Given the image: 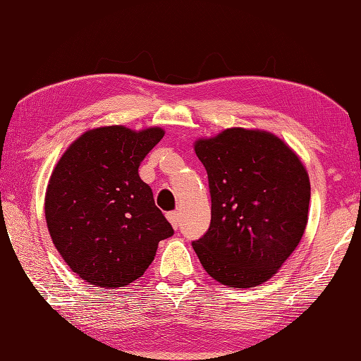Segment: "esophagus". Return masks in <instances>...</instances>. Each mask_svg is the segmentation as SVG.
I'll return each instance as SVG.
<instances>
[{"label": "esophagus", "instance_id": "1", "mask_svg": "<svg viewBox=\"0 0 361 361\" xmlns=\"http://www.w3.org/2000/svg\"><path fill=\"white\" fill-rule=\"evenodd\" d=\"M167 221L171 222V225L173 228H178L180 227V213L178 211H169V213L166 214Z\"/></svg>", "mask_w": 361, "mask_h": 361}]
</instances>
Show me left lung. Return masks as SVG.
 <instances>
[{"label": "left lung", "instance_id": "obj_1", "mask_svg": "<svg viewBox=\"0 0 361 361\" xmlns=\"http://www.w3.org/2000/svg\"><path fill=\"white\" fill-rule=\"evenodd\" d=\"M207 169L211 225L192 247L203 269L228 288L272 279L299 245L308 222L310 178L283 139L227 128L194 142Z\"/></svg>", "mask_w": 361, "mask_h": 361}]
</instances>
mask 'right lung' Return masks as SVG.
Instances as JSON below:
<instances>
[{
    "mask_svg": "<svg viewBox=\"0 0 361 361\" xmlns=\"http://www.w3.org/2000/svg\"><path fill=\"white\" fill-rule=\"evenodd\" d=\"M162 136L159 126H98L75 139L53 169L45 192L49 236L90 285L131 283L152 264L159 241L173 235L137 172Z\"/></svg>",
    "mask_w": 361,
    "mask_h": 361,
    "instance_id": "right-lung-1",
    "label": "right lung"
}]
</instances>
